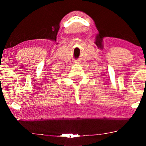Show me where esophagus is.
Returning a JSON list of instances; mask_svg holds the SVG:
<instances>
[{"label":"esophagus","instance_id":"34e87169","mask_svg":"<svg viewBox=\"0 0 146 146\" xmlns=\"http://www.w3.org/2000/svg\"><path fill=\"white\" fill-rule=\"evenodd\" d=\"M74 63H80V61H76L74 62Z\"/></svg>","mask_w":146,"mask_h":146}]
</instances>
